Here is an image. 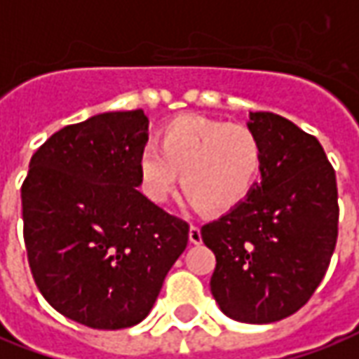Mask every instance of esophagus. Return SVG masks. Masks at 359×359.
<instances>
[{"label":"esophagus","instance_id":"esophagus-1","mask_svg":"<svg viewBox=\"0 0 359 359\" xmlns=\"http://www.w3.org/2000/svg\"><path fill=\"white\" fill-rule=\"evenodd\" d=\"M188 239H190V243H194V245H198V243L202 241V231H200V227H198V225H190Z\"/></svg>","mask_w":359,"mask_h":359}]
</instances>
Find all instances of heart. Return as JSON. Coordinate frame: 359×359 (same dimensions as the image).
<instances>
[{
  "instance_id": "obj_1",
  "label": "heart",
  "mask_w": 359,
  "mask_h": 359,
  "mask_svg": "<svg viewBox=\"0 0 359 359\" xmlns=\"http://www.w3.org/2000/svg\"><path fill=\"white\" fill-rule=\"evenodd\" d=\"M159 147L144 145L137 167L145 196L167 202L177 182L192 204L205 212H225L257 187L264 163L260 137L243 124L205 116H179L159 134Z\"/></svg>"
}]
</instances>
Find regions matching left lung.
<instances>
[{"label": "left lung", "mask_w": 359, "mask_h": 359, "mask_svg": "<svg viewBox=\"0 0 359 359\" xmlns=\"http://www.w3.org/2000/svg\"><path fill=\"white\" fill-rule=\"evenodd\" d=\"M264 147L262 180L219 219L202 225L214 250L210 280L219 309L266 325L309 302L338 239L337 175L315 136L274 112H252Z\"/></svg>", "instance_id": "obj_1"}]
</instances>
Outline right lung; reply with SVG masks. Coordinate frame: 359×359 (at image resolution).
<instances>
[{
  "mask_svg": "<svg viewBox=\"0 0 359 359\" xmlns=\"http://www.w3.org/2000/svg\"><path fill=\"white\" fill-rule=\"evenodd\" d=\"M144 110L104 112L40 145L22 180L34 284L67 319L118 330L147 317L184 252L188 223L137 190Z\"/></svg>",
  "mask_w": 359,
  "mask_h": 359,
  "instance_id": "right-lung-1",
  "label": "right lung"
}]
</instances>
